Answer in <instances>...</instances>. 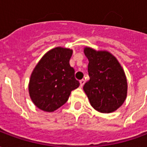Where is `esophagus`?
<instances>
[{
    "label": "esophagus",
    "mask_w": 147,
    "mask_h": 147,
    "mask_svg": "<svg viewBox=\"0 0 147 147\" xmlns=\"http://www.w3.org/2000/svg\"><path fill=\"white\" fill-rule=\"evenodd\" d=\"M80 87H83V85H84V83H85V80H81L80 81Z\"/></svg>",
    "instance_id": "34e87169"
}]
</instances>
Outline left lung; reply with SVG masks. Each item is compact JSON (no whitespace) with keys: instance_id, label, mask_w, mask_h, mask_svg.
Wrapping results in <instances>:
<instances>
[{"instance_id":"8db88e82","label":"left lung","mask_w":147,"mask_h":147,"mask_svg":"<svg viewBox=\"0 0 147 147\" xmlns=\"http://www.w3.org/2000/svg\"><path fill=\"white\" fill-rule=\"evenodd\" d=\"M89 61L90 80L83 86L93 108L109 113L122 105L127 97L125 74L116 57L106 51L84 49Z\"/></svg>"}]
</instances>
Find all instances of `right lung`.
Returning a JSON list of instances; mask_svg holds the SVG:
<instances>
[{"mask_svg": "<svg viewBox=\"0 0 147 147\" xmlns=\"http://www.w3.org/2000/svg\"><path fill=\"white\" fill-rule=\"evenodd\" d=\"M70 49L57 47L46 53L34 67L29 83L34 104L46 112H53L66 103L71 92L80 86L69 64Z\"/></svg>", "mask_w": 147, "mask_h": 147, "instance_id": "add662e5", "label": "right lung"}]
</instances>
